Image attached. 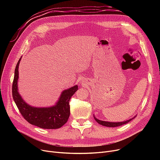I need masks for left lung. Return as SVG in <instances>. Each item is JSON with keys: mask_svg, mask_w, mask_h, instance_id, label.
<instances>
[{"mask_svg": "<svg viewBox=\"0 0 160 160\" xmlns=\"http://www.w3.org/2000/svg\"><path fill=\"white\" fill-rule=\"evenodd\" d=\"M135 118V117H134ZM94 119H95V121L100 124H101L102 126H104V127H119V126H122L123 124H125L128 123V122L131 121L133 117L128 121H125L123 122H108V121H100L99 119H97L96 117L94 116Z\"/></svg>", "mask_w": 160, "mask_h": 160, "instance_id": "1", "label": "left lung"}]
</instances>
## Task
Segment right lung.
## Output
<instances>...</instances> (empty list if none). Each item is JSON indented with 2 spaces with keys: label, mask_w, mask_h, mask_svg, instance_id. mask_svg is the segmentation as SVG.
Instances as JSON below:
<instances>
[{
  "label": "right lung",
  "mask_w": 160,
  "mask_h": 160,
  "mask_svg": "<svg viewBox=\"0 0 160 160\" xmlns=\"http://www.w3.org/2000/svg\"><path fill=\"white\" fill-rule=\"evenodd\" d=\"M21 58L17 63L12 84V95L24 119L31 124L43 129H57L61 128L68 121L70 115L69 100L78 90L76 85L64 90L56 104L47 108L33 107L22 98L18 92V82L19 78V65Z\"/></svg>",
  "instance_id": "obj_1"
}]
</instances>
